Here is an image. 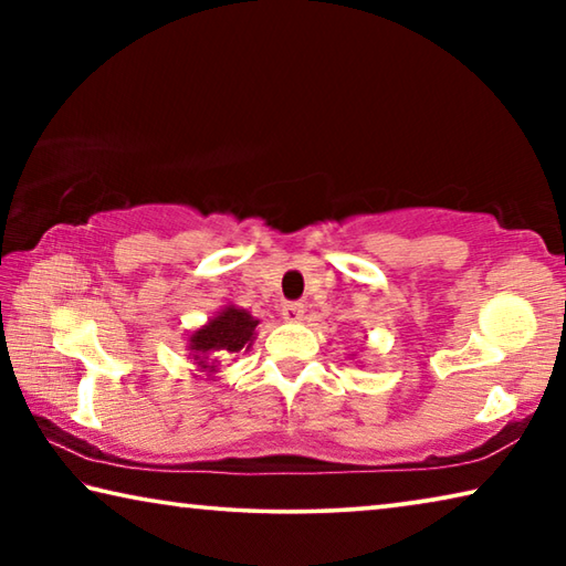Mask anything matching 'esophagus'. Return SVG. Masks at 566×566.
Here are the masks:
<instances>
[{
    "label": "esophagus",
    "instance_id": "34e87169",
    "mask_svg": "<svg viewBox=\"0 0 566 566\" xmlns=\"http://www.w3.org/2000/svg\"><path fill=\"white\" fill-rule=\"evenodd\" d=\"M304 317V304L300 302H286L282 306V319L284 322H302Z\"/></svg>",
    "mask_w": 566,
    "mask_h": 566
}]
</instances>
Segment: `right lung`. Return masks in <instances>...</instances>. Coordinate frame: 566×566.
<instances>
[{
	"label": "right lung",
	"mask_w": 566,
	"mask_h": 566,
	"mask_svg": "<svg viewBox=\"0 0 566 566\" xmlns=\"http://www.w3.org/2000/svg\"><path fill=\"white\" fill-rule=\"evenodd\" d=\"M256 324H260V319L252 317L242 306L224 304L202 327L189 332L187 352L197 371H202L207 379H214L219 357L252 349L256 339Z\"/></svg>",
	"instance_id": "add662e5"
}]
</instances>
